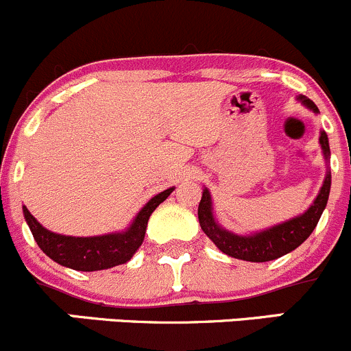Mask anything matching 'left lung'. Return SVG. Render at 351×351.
Returning <instances> with one entry per match:
<instances>
[{
  "mask_svg": "<svg viewBox=\"0 0 351 351\" xmlns=\"http://www.w3.org/2000/svg\"><path fill=\"white\" fill-rule=\"evenodd\" d=\"M300 101L311 110L318 112L315 102L306 99L304 95H301ZM319 145L323 147L324 156H330V145H328V136L324 131H322V136H319ZM330 186L331 173L328 171L322 190H319V195L316 197L315 204L309 206L308 212L302 213L301 217L289 220V222L276 225V227L269 228V230H264L256 235H249V237L230 234V232L223 230L222 227L215 223L212 215V200H210L208 190H204V195H202L200 205H198V220H200L202 230L208 235L210 241H213V243L223 254L235 257V259L249 261V263H267V261H274L284 256V254L294 250L311 235V232L318 225L324 206H326Z\"/></svg>",
  "mask_w": 351,
  "mask_h": 351,
  "instance_id": "left-lung-1",
  "label": "left lung"
}]
</instances>
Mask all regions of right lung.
<instances>
[{"mask_svg":"<svg viewBox=\"0 0 351 351\" xmlns=\"http://www.w3.org/2000/svg\"><path fill=\"white\" fill-rule=\"evenodd\" d=\"M171 191L173 188H168L151 198L124 234H109L101 237H67L43 228L28 212L27 206H23V213L33 239L50 259L75 271H101V269L124 264L131 259L132 254L145 241L149 215L161 202L169 197Z\"/></svg>","mask_w":351,"mask_h":351,"instance_id":"right-lung-1","label":"right lung"}]
</instances>
